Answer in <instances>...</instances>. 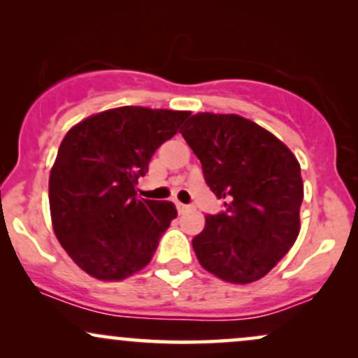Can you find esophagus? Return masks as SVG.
Returning a JSON list of instances; mask_svg holds the SVG:
<instances>
[{
	"label": "esophagus",
	"instance_id": "obj_1",
	"mask_svg": "<svg viewBox=\"0 0 358 358\" xmlns=\"http://www.w3.org/2000/svg\"><path fill=\"white\" fill-rule=\"evenodd\" d=\"M188 205H185V203H180V202H176V210H178V213H185L188 210Z\"/></svg>",
	"mask_w": 358,
	"mask_h": 358
}]
</instances>
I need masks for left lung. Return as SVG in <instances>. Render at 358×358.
<instances>
[{
	"label": "left lung",
	"mask_w": 358,
	"mask_h": 358,
	"mask_svg": "<svg viewBox=\"0 0 358 358\" xmlns=\"http://www.w3.org/2000/svg\"><path fill=\"white\" fill-rule=\"evenodd\" d=\"M225 212L205 217L192 245L203 269L225 282L264 278L298 239L303 202L296 156L239 114L196 113L180 129Z\"/></svg>",
	"instance_id": "8db88e82"
}]
</instances>
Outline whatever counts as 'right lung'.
<instances>
[{"label":"right lung","mask_w":358,"mask_h":358,"mask_svg":"<svg viewBox=\"0 0 358 358\" xmlns=\"http://www.w3.org/2000/svg\"><path fill=\"white\" fill-rule=\"evenodd\" d=\"M188 116L122 106L85 117L62 139L48 180L52 225L89 276L121 281L150 264L176 207L139 199L138 178Z\"/></svg>","instance_id":"right-lung-1"}]
</instances>
